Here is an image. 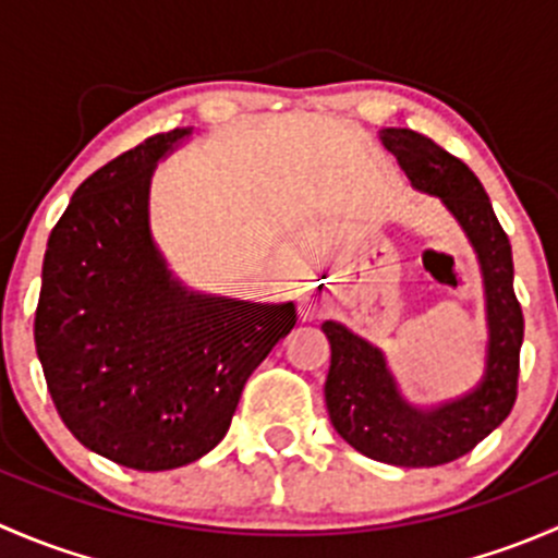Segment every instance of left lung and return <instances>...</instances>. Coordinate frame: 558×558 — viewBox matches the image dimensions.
I'll return each mask as SVG.
<instances>
[{
  "instance_id": "1",
  "label": "left lung",
  "mask_w": 558,
  "mask_h": 558,
  "mask_svg": "<svg viewBox=\"0 0 558 558\" xmlns=\"http://www.w3.org/2000/svg\"><path fill=\"white\" fill-rule=\"evenodd\" d=\"M380 143L418 194L440 199L475 253L486 307L483 373L461 397L421 408L404 399L380 348L329 318L320 324L331 345L326 410L337 435L359 453L393 466H437L470 453L513 410L523 342L513 251L486 189L464 161L410 129H380Z\"/></svg>"
}]
</instances>
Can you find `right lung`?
I'll return each mask as SVG.
<instances>
[{
	"label": "right lung",
	"instance_id": "1",
	"mask_svg": "<svg viewBox=\"0 0 558 558\" xmlns=\"http://www.w3.org/2000/svg\"><path fill=\"white\" fill-rule=\"evenodd\" d=\"M194 134H154L83 180L43 262L35 342L56 410L88 451L143 472L210 453L296 324L294 302L185 289L156 245L150 180Z\"/></svg>",
	"mask_w": 558,
	"mask_h": 558
}]
</instances>
